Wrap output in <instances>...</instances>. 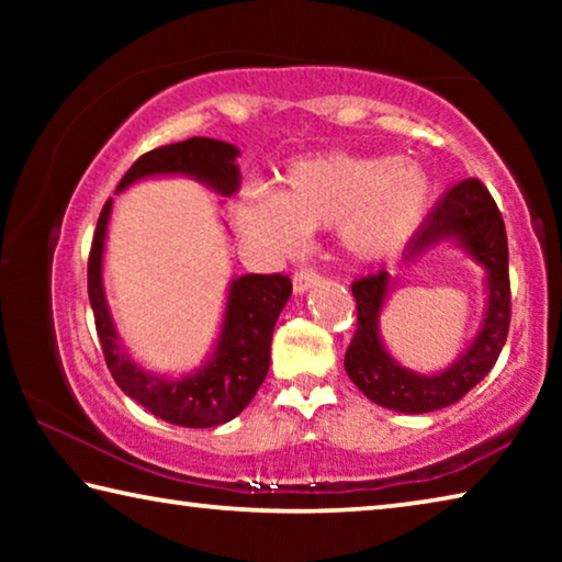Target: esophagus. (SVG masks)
<instances>
[{
    "label": "esophagus",
    "instance_id": "esophagus-1",
    "mask_svg": "<svg viewBox=\"0 0 562 562\" xmlns=\"http://www.w3.org/2000/svg\"><path fill=\"white\" fill-rule=\"evenodd\" d=\"M319 282V274L317 270L312 268V265H302V268H297V272H294L292 278V284H294V292H307L310 288H315V284Z\"/></svg>",
    "mask_w": 562,
    "mask_h": 562
}]
</instances>
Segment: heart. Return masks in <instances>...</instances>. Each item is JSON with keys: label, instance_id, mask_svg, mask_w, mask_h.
Instances as JSON below:
<instances>
[{"label": "heart", "instance_id": "obj_1", "mask_svg": "<svg viewBox=\"0 0 562 562\" xmlns=\"http://www.w3.org/2000/svg\"><path fill=\"white\" fill-rule=\"evenodd\" d=\"M431 198L424 168L406 158L327 154L284 170L282 190H250L233 207L240 231L280 250L304 233L339 225L341 243L357 258H386L422 223Z\"/></svg>", "mask_w": 562, "mask_h": 562}]
</instances>
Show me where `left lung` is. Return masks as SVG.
<instances>
[{"label":"left lung","instance_id":"8db88e82","mask_svg":"<svg viewBox=\"0 0 562 562\" xmlns=\"http://www.w3.org/2000/svg\"><path fill=\"white\" fill-rule=\"evenodd\" d=\"M446 237L459 240L463 250L486 270L488 307L479 337L441 374H414L386 355L379 339V312L389 292V274L379 270L351 282L357 329L347 347L345 369L361 394L394 412L426 414L456 404L491 372L506 345L510 327L508 237L498 205L479 178L459 180L436 201L408 240V258Z\"/></svg>","mask_w":562,"mask_h":562}]
</instances>
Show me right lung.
<instances>
[{"mask_svg":"<svg viewBox=\"0 0 562 562\" xmlns=\"http://www.w3.org/2000/svg\"><path fill=\"white\" fill-rule=\"evenodd\" d=\"M237 148L215 138H188L180 144L148 150L121 178L116 190L131 186L133 180L164 173H183L203 180L221 195H231L237 188L235 166ZM111 215V198L101 207L97 233L89 252V302L97 322V335L103 349V359L133 402H138L150 414L168 424L186 429H205L235 418L252 402L270 369L272 329L280 312L292 294L288 274H245L231 284L223 331L217 339L215 355L201 372L186 379H164L148 374L133 364L119 345L116 329L109 317L101 284V258L106 225Z\"/></svg>","mask_w":562,"mask_h":562,"instance_id":"obj_1","label":"right lung"}]
</instances>
